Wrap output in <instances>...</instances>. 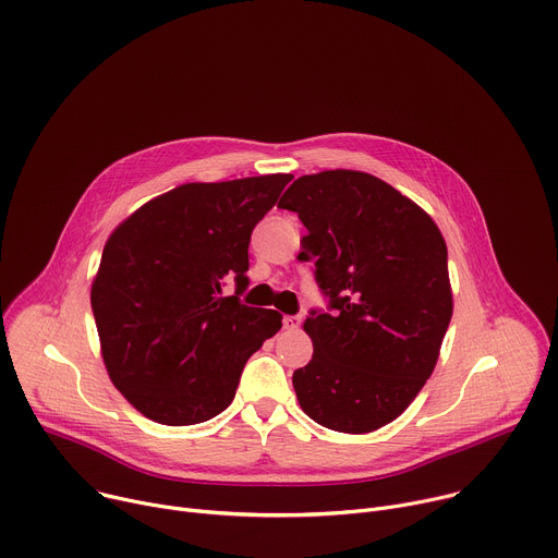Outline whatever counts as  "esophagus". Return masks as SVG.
<instances>
[{
    "mask_svg": "<svg viewBox=\"0 0 558 558\" xmlns=\"http://www.w3.org/2000/svg\"><path fill=\"white\" fill-rule=\"evenodd\" d=\"M282 325L287 331H295L302 325V317L300 315H284L282 317Z\"/></svg>",
    "mask_w": 558,
    "mask_h": 558,
    "instance_id": "obj_1",
    "label": "esophagus"
}]
</instances>
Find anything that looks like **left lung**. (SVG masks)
Wrapping results in <instances>:
<instances>
[{
  "label": "left lung",
  "mask_w": 558,
  "mask_h": 558,
  "mask_svg": "<svg viewBox=\"0 0 558 558\" xmlns=\"http://www.w3.org/2000/svg\"><path fill=\"white\" fill-rule=\"evenodd\" d=\"M278 207L306 227L298 258H315L333 308L304 320L313 357L293 373L298 402L325 428L377 430L437 364L452 317L444 235L417 203L355 170L300 177Z\"/></svg>",
  "instance_id": "1"
}]
</instances>
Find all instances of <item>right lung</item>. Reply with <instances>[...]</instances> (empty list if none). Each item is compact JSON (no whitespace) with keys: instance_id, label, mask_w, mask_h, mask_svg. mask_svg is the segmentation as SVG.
I'll return each instance as SVG.
<instances>
[{"instance_id":"add662e5","label":"right lung","mask_w":558,"mask_h":558,"mask_svg":"<svg viewBox=\"0 0 558 558\" xmlns=\"http://www.w3.org/2000/svg\"><path fill=\"white\" fill-rule=\"evenodd\" d=\"M291 174L185 183L108 238L90 302L112 384L147 420L192 426L222 413L282 315L241 304L250 238ZM236 282L235 296L221 282Z\"/></svg>"}]
</instances>
